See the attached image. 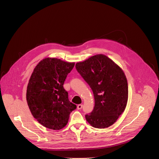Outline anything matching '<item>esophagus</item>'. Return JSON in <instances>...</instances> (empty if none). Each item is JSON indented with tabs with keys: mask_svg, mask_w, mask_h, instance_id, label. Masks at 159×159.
Instances as JSON below:
<instances>
[{
	"mask_svg": "<svg viewBox=\"0 0 159 159\" xmlns=\"http://www.w3.org/2000/svg\"><path fill=\"white\" fill-rule=\"evenodd\" d=\"M82 108H83V105H81V104H80L77 106V109L78 110H81Z\"/></svg>",
	"mask_w": 159,
	"mask_h": 159,
	"instance_id": "obj_1",
	"label": "esophagus"
}]
</instances>
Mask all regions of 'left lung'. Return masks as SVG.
Returning a JSON list of instances; mask_svg holds the SVG:
<instances>
[{
	"label": "left lung",
	"mask_w": 159,
	"mask_h": 159,
	"mask_svg": "<svg viewBox=\"0 0 159 159\" xmlns=\"http://www.w3.org/2000/svg\"><path fill=\"white\" fill-rule=\"evenodd\" d=\"M76 68L90 86L95 106L85 116L95 128L105 129L116 122L127 106L129 96L125 75L108 56L100 54L76 64Z\"/></svg>",
	"instance_id": "8db88e82"
}]
</instances>
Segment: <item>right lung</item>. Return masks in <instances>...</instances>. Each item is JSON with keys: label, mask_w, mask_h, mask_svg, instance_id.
Listing matches in <instances>:
<instances>
[{"label": "right lung", "mask_w": 159, "mask_h": 159, "mask_svg": "<svg viewBox=\"0 0 159 159\" xmlns=\"http://www.w3.org/2000/svg\"><path fill=\"white\" fill-rule=\"evenodd\" d=\"M75 66L57 58L40 61L30 76L26 100L34 118L48 129L59 130L68 123L70 114L76 105L68 100L63 87L67 76Z\"/></svg>", "instance_id": "1"}]
</instances>
